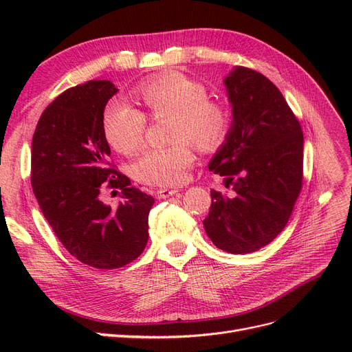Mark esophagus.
<instances>
[{
    "instance_id": "esophagus-1",
    "label": "esophagus",
    "mask_w": 352,
    "mask_h": 352,
    "mask_svg": "<svg viewBox=\"0 0 352 352\" xmlns=\"http://www.w3.org/2000/svg\"><path fill=\"white\" fill-rule=\"evenodd\" d=\"M177 194H179L177 189H167V188H164V189L155 190V197L158 199H166L168 197H173V195H177Z\"/></svg>"
}]
</instances>
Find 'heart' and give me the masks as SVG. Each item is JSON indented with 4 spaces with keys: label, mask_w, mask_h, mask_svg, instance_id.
<instances>
[{
    "label": "heart",
    "mask_w": 352,
    "mask_h": 352,
    "mask_svg": "<svg viewBox=\"0 0 352 352\" xmlns=\"http://www.w3.org/2000/svg\"><path fill=\"white\" fill-rule=\"evenodd\" d=\"M153 119L172 116L170 140L173 145L145 150L133 164V175L142 184L177 186L188 177L194 163L192 142L201 151H212L226 140L230 116L221 104L208 100L204 85L180 73H164L136 88ZM105 140L124 155L136 153L144 144L146 117L122 101H111L102 114Z\"/></svg>",
    "instance_id": "obj_1"
}]
</instances>
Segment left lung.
I'll return each mask as SVG.
<instances>
[{"instance_id": "left-lung-1", "label": "left lung", "mask_w": 352, "mask_h": 352, "mask_svg": "<svg viewBox=\"0 0 352 352\" xmlns=\"http://www.w3.org/2000/svg\"><path fill=\"white\" fill-rule=\"evenodd\" d=\"M232 123L208 168L235 190H211L208 238L230 254L257 251L286 226L302 186L301 124L264 74L236 66L225 78Z\"/></svg>"}]
</instances>
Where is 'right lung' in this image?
Here are the masks:
<instances>
[{
	"instance_id": "obj_1",
	"label": "right lung",
	"mask_w": 352,
	"mask_h": 352,
	"mask_svg": "<svg viewBox=\"0 0 352 352\" xmlns=\"http://www.w3.org/2000/svg\"><path fill=\"white\" fill-rule=\"evenodd\" d=\"M117 91L110 80L65 91L42 113L32 140L30 184L42 212L74 258L102 270L142 254L154 204L110 163L102 114ZM104 186L122 189L114 210L99 199Z\"/></svg>"
}]
</instances>
